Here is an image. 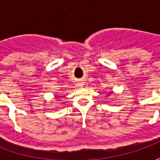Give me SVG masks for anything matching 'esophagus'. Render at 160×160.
<instances>
[{
	"label": "esophagus",
	"mask_w": 160,
	"mask_h": 160,
	"mask_svg": "<svg viewBox=\"0 0 160 160\" xmlns=\"http://www.w3.org/2000/svg\"><path fill=\"white\" fill-rule=\"evenodd\" d=\"M80 86H82V83H81V84H80Z\"/></svg>",
	"instance_id": "obj_1"
}]
</instances>
